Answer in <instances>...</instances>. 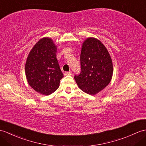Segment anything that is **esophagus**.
Wrapping results in <instances>:
<instances>
[{
    "label": "esophagus",
    "mask_w": 146,
    "mask_h": 146,
    "mask_svg": "<svg viewBox=\"0 0 146 146\" xmlns=\"http://www.w3.org/2000/svg\"><path fill=\"white\" fill-rule=\"evenodd\" d=\"M73 73L72 72H65V75H72Z\"/></svg>",
    "instance_id": "esophagus-1"
}]
</instances>
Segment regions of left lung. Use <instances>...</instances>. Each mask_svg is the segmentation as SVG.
Returning <instances> with one entry per match:
<instances>
[{"mask_svg": "<svg viewBox=\"0 0 146 146\" xmlns=\"http://www.w3.org/2000/svg\"><path fill=\"white\" fill-rule=\"evenodd\" d=\"M81 72L74 76L80 88L94 95L110 83L113 66L110 55L99 40L88 38L83 43L80 55Z\"/></svg>", "mask_w": 146, "mask_h": 146, "instance_id": "8db88e82", "label": "left lung"}]
</instances>
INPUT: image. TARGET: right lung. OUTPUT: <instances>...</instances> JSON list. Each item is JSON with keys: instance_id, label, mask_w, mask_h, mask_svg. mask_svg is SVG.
<instances>
[{"instance_id": "1", "label": "right lung", "mask_w": 146, "mask_h": 146, "mask_svg": "<svg viewBox=\"0 0 146 146\" xmlns=\"http://www.w3.org/2000/svg\"><path fill=\"white\" fill-rule=\"evenodd\" d=\"M57 47L53 40L40 39L30 51L25 63L29 85L36 92L49 95L58 88L63 74L56 59Z\"/></svg>"}]
</instances>
